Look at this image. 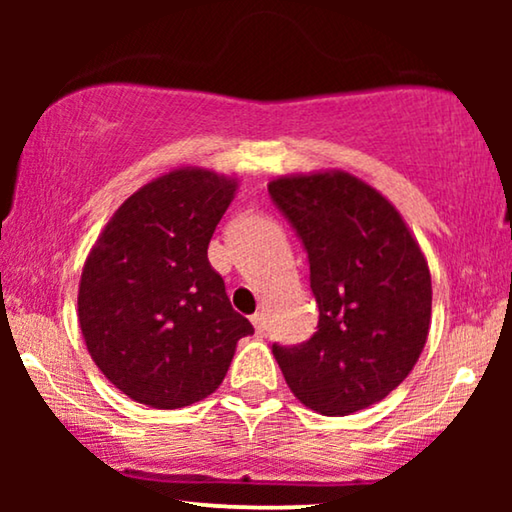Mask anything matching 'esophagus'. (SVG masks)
<instances>
[{"instance_id": "esophagus-1", "label": "esophagus", "mask_w": 512, "mask_h": 512, "mask_svg": "<svg viewBox=\"0 0 512 512\" xmlns=\"http://www.w3.org/2000/svg\"><path fill=\"white\" fill-rule=\"evenodd\" d=\"M251 324H254L258 335H263L265 333V314L263 312H256L254 317H251Z\"/></svg>"}]
</instances>
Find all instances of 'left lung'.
<instances>
[{
    "instance_id": "1",
    "label": "left lung",
    "mask_w": 512,
    "mask_h": 512,
    "mask_svg": "<svg viewBox=\"0 0 512 512\" xmlns=\"http://www.w3.org/2000/svg\"><path fill=\"white\" fill-rule=\"evenodd\" d=\"M268 191L305 244L319 305L317 333L272 354L305 408L352 415L415 368L431 328L429 263L401 212L354 174H286Z\"/></svg>"
}]
</instances>
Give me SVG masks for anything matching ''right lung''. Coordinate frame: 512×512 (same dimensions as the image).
<instances>
[{"label": "right lung", "mask_w": 512, "mask_h": 512, "mask_svg": "<svg viewBox=\"0 0 512 512\" xmlns=\"http://www.w3.org/2000/svg\"><path fill=\"white\" fill-rule=\"evenodd\" d=\"M235 177L177 167L116 209L83 263L79 326L102 375L132 401L177 410L214 394L237 340V314L207 247Z\"/></svg>", "instance_id": "1"}]
</instances>
